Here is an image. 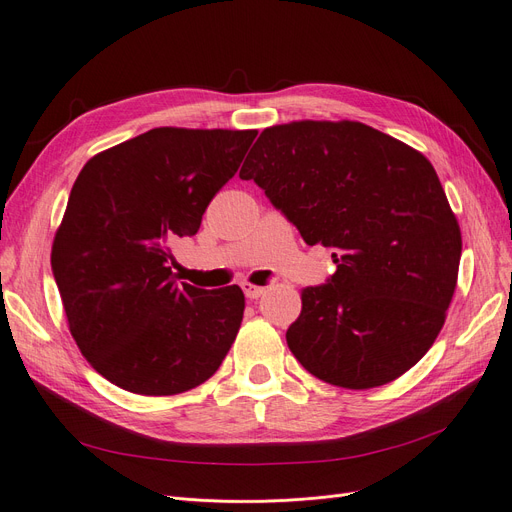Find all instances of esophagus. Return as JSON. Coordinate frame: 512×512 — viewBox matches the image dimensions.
Instances as JSON below:
<instances>
[{"label": "esophagus", "instance_id": "obj_1", "mask_svg": "<svg viewBox=\"0 0 512 512\" xmlns=\"http://www.w3.org/2000/svg\"><path fill=\"white\" fill-rule=\"evenodd\" d=\"M241 288H243L247 299H258L260 294H265V288H262V286H254V284H250V282H243Z\"/></svg>", "mask_w": 512, "mask_h": 512}]
</instances>
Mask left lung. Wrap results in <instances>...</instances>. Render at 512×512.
<instances>
[{
  "instance_id": "1",
  "label": "left lung",
  "mask_w": 512,
  "mask_h": 512,
  "mask_svg": "<svg viewBox=\"0 0 512 512\" xmlns=\"http://www.w3.org/2000/svg\"><path fill=\"white\" fill-rule=\"evenodd\" d=\"M239 177L265 190L337 271L301 292L286 342L309 374L374 389L423 359L457 286L461 230L421 151L359 121L262 130Z\"/></svg>"
}]
</instances>
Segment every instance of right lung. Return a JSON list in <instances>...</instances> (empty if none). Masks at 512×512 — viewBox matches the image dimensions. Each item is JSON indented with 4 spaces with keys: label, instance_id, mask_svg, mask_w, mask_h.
<instances>
[{
    "label": "right lung",
    "instance_id": "1",
    "mask_svg": "<svg viewBox=\"0 0 512 512\" xmlns=\"http://www.w3.org/2000/svg\"><path fill=\"white\" fill-rule=\"evenodd\" d=\"M256 134L153 128L98 153L76 177L51 267L76 346L119 389H196L235 342L243 290L177 282L170 245L196 235Z\"/></svg>",
    "mask_w": 512,
    "mask_h": 512
}]
</instances>
